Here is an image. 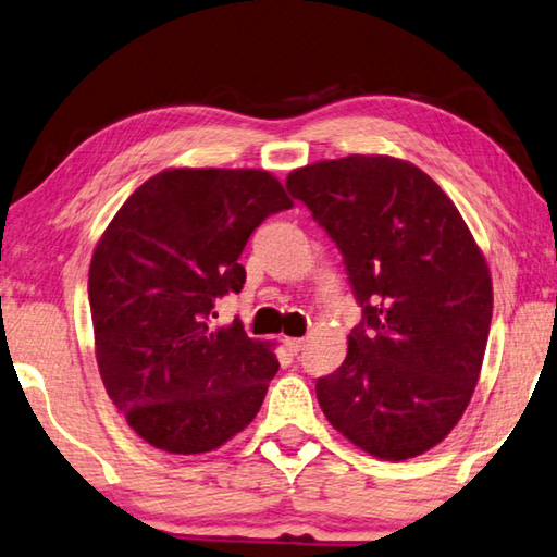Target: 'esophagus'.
Segmentation results:
<instances>
[{"instance_id":"1","label":"esophagus","mask_w":557,"mask_h":557,"mask_svg":"<svg viewBox=\"0 0 557 557\" xmlns=\"http://www.w3.org/2000/svg\"><path fill=\"white\" fill-rule=\"evenodd\" d=\"M285 348L292 352V356H297V352L305 348V338H285Z\"/></svg>"}]
</instances>
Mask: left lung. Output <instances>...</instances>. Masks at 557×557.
I'll use <instances>...</instances> for the list:
<instances>
[{
	"instance_id": "left-lung-1",
	"label": "left lung",
	"mask_w": 557,
	"mask_h": 557,
	"mask_svg": "<svg viewBox=\"0 0 557 557\" xmlns=\"http://www.w3.org/2000/svg\"><path fill=\"white\" fill-rule=\"evenodd\" d=\"M287 189L338 246L362 307L343 366L317 382L321 409L375 458H417L448 436L480 380L487 262L446 191L407 160H321Z\"/></svg>"
}]
</instances>
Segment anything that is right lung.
Wrapping results in <instances>:
<instances>
[{
	"label": "right lung",
	"mask_w": 557,
	"mask_h": 557,
	"mask_svg": "<svg viewBox=\"0 0 557 557\" xmlns=\"http://www.w3.org/2000/svg\"><path fill=\"white\" fill-rule=\"evenodd\" d=\"M289 207L265 170H163L99 238L87 282L99 375L153 448L209 453L260 411L275 352L240 321L211 319L219 297L244 289L238 258L252 231Z\"/></svg>",
	"instance_id": "1"
}]
</instances>
